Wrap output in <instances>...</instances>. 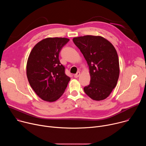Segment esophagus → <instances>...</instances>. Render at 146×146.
<instances>
[{"label": "esophagus", "mask_w": 146, "mask_h": 146, "mask_svg": "<svg viewBox=\"0 0 146 146\" xmlns=\"http://www.w3.org/2000/svg\"><path fill=\"white\" fill-rule=\"evenodd\" d=\"M80 72H78L76 74H75L74 75V77L75 78H77V77H78L80 76Z\"/></svg>", "instance_id": "34e87169"}]
</instances>
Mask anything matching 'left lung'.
Wrapping results in <instances>:
<instances>
[{"label":"left lung","mask_w":146,"mask_h":146,"mask_svg":"<svg viewBox=\"0 0 146 146\" xmlns=\"http://www.w3.org/2000/svg\"><path fill=\"white\" fill-rule=\"evenodd\" d=\"M73 41L89 67L91 82L84 88L85 93L94 100L106 99L115 87L119 75L115 48L109 41L100 36L76 37Z\"/></svg>","instance_id":"left-lung-1"}]
</instances>
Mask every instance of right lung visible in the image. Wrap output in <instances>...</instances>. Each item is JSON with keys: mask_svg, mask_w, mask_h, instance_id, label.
Here are the masks:
<instances>
[{"mask_svg": "<svg viewBox=\"0 0 146 146\" xmlns=\"http://www.w3.org/2000/svg\"><path fill=\"white\" fill-rule=\"evenodd\" d=\"M69 39L48 37L32 48L27 64V76L31 87L41 99L53 102L64 93L70 78L59 60V53Z\"/></svg>", "mask_w": 146, "mask_h": 146, "instance_id": "right-lung-1", "label": "right lung"}]
</instances>
